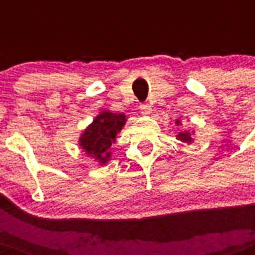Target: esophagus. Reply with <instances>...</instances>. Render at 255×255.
<instances>
[{
    "mask_svg": "<svg viewBox=\"0 0 255 255\" xmlns=\"http://www.w3.org/2000/svg\"><path fill=\"white\" fill-rule=\"evenodd\" d=\"M140 112L141 115H150L152 108H150L149 105H140Z\"/></svg>",
    "mask_w": 255,
    "mask_h": 255,
    "instance_id": "1",
    "label": "esophagus"
}]
</instances>
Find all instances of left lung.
<instances>
[{
	"instance_id": "left-lung-1",
	"label": "left lung",
	"mask_w": 255,
	"mask_h": 255,
	"mask_svg": "<svg viewBox=\"0 0 255 255\" xmlns=\"http://www.w3.org/2000/svg\"><path fill=\"white\" fill-rule=\"evenodd\" d=\"M176 124L177 126L181 125V121L180 120H176ZM193 134H194V131H190V130H184V131L179 132V134L176 135L177 140L182 141V143H186V144H191L193 141H194V139H193Z\"/></svg>"
}]
</instances>
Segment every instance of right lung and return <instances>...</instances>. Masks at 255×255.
Listing matches in <instances>:
<instances>
[{"mask_svg": "<svg viewBox=\"0 0 255 255\" xmlns=\"http://www.w3.org/2000/svg\"><path fill=\"white\" fill-rule=\"evenodd\" d=\"M126 120V115L105 110L80 134L79 145L85 154L103 166L111 159L110 148L116 141V135L123 130Z\"/></svg>", "mask_w": 255, "mask_h": 255, "instance_id": "add662e5", "label": "right lung"}]
</instances>
